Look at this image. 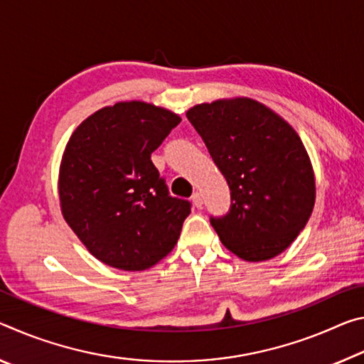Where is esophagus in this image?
Here are the masks:
<instances>
[{"label":"esophagus","instance_id":"esophagus-1","mask_svg":"<svg viewBox=\"0 0 364 364\" xmlns=\"http://www.w3.org/2000/svg\"><path fill=\"white\" fill-rule=\"evenodd\" d=\"M192 201H193V205H195L196 208L203 206V196H201L200 192H195V193L192 195Z\"/></svg>","mask_w":364,"mask_h":364}]
</instances>
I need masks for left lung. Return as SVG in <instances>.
Listing matches in <instances>:
<instances>
[{"instance_id":"1","label":"left lung","mask_w":364,"mask_h":364,"mask_svg":"<svg viewBox=\"0 0 364 364\" xmlns=\"http://www.w3.org/2000/svg\"><path fill=\"white\" fill-rule=\"evenodd\" d=\"M187 119L230 188L228 214L210 218L221 242L245 261L282 253L305 229L316 196L299 134L250 98L196 105Z\"/></svg>"}]
</instances>
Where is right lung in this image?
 <instances>
[{
  "label": "right lung",
  "instance_id": "right-lung-1",
  "mask_svg": "<svg viewBox=\"0 0 364 364\" xmlns=\"http://www.w3.org/2000/svg\"><path fill=\"white\" fill-rule=\"evenodd\" d=\"M178 122L172 111L121 101L87 117L65 145L63 216L101 263L143 271L177 243L192 205L169 195L151 153Z\"/></svg>",
  "mask_w": 364,
  "mask_h": 364
}]
</instances>
